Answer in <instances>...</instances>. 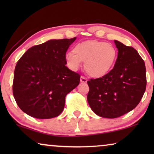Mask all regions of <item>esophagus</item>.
Listing matches in <instances>:
<instances>
[{
	"label": "esophagus",
	"instance_id": "esophagus-1",
	"mask_svg": "<svg viewBox=\"0 0 154 154\" xmlns=\"http://www.w3.org/2000/svg\"><path fill=\"white\" fill-rule=\"evenodd\" d=\"M80 81H81V83H87L88 80L86 79L85 77H83V76H81V79H80Z\"/></svg>",
	"mask_w": 154,
	"mask_h": 154
}]
</instances>
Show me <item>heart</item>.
Wrapping results in <instances>:
<instances>
[{
  "label": "heart",
  "mask_w": 154,
  "mask_h": 154,
  "mask_svg": "<svg viewBox=\"0 0 154 154\" xmlns=\"http://www.w3.org/2000/svg\"><path fill=\"white\" fill-rule=\"evenodd\" d=\"M117 50L110 43L90 40L76 44L73 52L64 55L66 65L71 70L77 71L84 63V69L91 77L101 78L106 75L114 66Z\"/></svg>",
  "instance_id": "b5f03b06"
}]
</instances>
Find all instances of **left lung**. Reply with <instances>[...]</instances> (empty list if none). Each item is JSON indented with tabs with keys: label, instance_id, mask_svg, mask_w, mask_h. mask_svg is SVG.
Masks as SVG:
<instances>
[{
	"label": "left lung",
	"instance_id": "obj_1",
	"mask_svg": "<svg viewBox=\"0 0 154 154\" xmlns=\"http://www.w3.org/2000/svg\"><path fill=\"white\" fill-rule=\"evenodd\" d=\"M118 57L114 67L102 78L88 81V102L99 116L116 119L137 106L146 90V67L137 51L114 41Z\"/></svg>",
	"mask_w": 154,
	"mask_h": 154
}]
</instances>
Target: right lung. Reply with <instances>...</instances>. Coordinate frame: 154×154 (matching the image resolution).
Instances as JSON below:
<instances>
[{
	"label": "right lung",
	"mask_w": 154,
	"mask_h": 154,
	"mask_svg": "<svg viewBox=\"0 0 154 154\" xmlns=\"http://www.w3.org/2000/svg\"><path fill=\"white\" fill-rule=\"evenodd\" d=\"M75 39H52L33 46L17 63L13 95L25 113L49 119L64 110L65 97L80 83V75L66 66L64 59Z\"/></svg>",
	"instance_id": "obj_1"
}]
</instances>
